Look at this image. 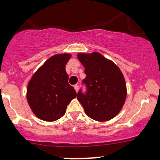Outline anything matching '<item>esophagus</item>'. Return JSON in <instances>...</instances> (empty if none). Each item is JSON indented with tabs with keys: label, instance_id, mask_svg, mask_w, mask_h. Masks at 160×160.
<instances>
[{
	"label": "esophagus",
	"instance_id": "obj_1",
	"mask_svg": "<svg viewBox=\"0 0 160 160\" xmlns=\"http://www.w3.org/2000/svg\"><path fill=\"white\" fill-rule=\"evenodd\" d=\"M74 87L75 90H76L77 92H78V89H79V86L78 85V84H76V85H74Z\"/></svg>",
	"mask_w": 160,
	"mask_h": 160
}]
</instances>
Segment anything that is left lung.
<instances>
[{
	"label": "left lung",
	"mask_w": 160,
	"mask_h": 160,
	"mask_svg": "<svg viewBox=\"0 0 160 160\" xmlns=\"http://www.w3.org/2000/svg\"><path fill=\"white\" fill-rule=\"evenodd\" d=\"M78 59L85 68L86 78L82 84L86 91L80 89L79 102L86 115L97 121H108L121 111L126 98V85L120 69L100 53H79Z\"/></svg>",
	"instance_id": "obj_1"
}]
</instances>
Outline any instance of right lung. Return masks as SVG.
<instances>
[{
    "label": "right lung",
    "mask_w": 160,
    "mask_h": 160,
    "mask_svg": "<svg viewBox=\"0 0 160 160\" xmlns=\"http://www.w3.org/2000/svg\"><path fill=\"white\" fill-rule=\"evenodd\" d=\"M71 55H55L36 71L28 84L27 99L33 113L41 120L52 122L65 113L77 92L68 83L65 65Z\"/></svg>",
    "instance_id": "add662e5"
}]
</instances>
